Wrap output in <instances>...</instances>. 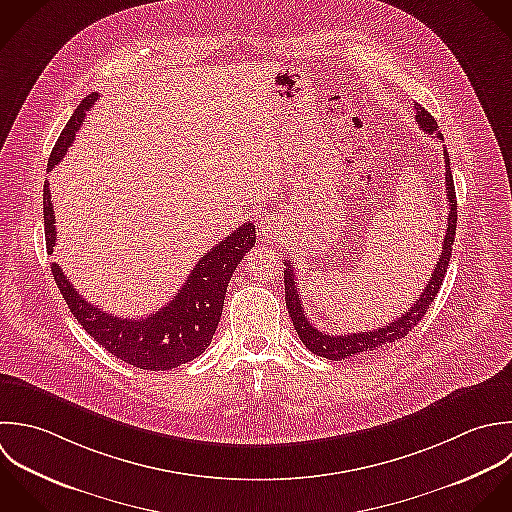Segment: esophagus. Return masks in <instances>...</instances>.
Here are the masks:
<instances>
[{
	"instance_id": "obj_1",
	"label": "esophagus",
	"mask_w": 512,
	"mask_h": 512,
	"mask_svg": "<svg viewBox=\"0 0 512 512\" xmlns=\"http://www.w3.org/2000/svg\"><path fill=\"white\" fill-rule=\"evenodd\" d=\"M277 229H279V223L275 221V217H263L259 221V235L265 239H273L277 235Z\"/></svg>"
}]
</instances>
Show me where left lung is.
Instances as JSON below:
<instances>
[{
  "instance_id": "8db88e82",
  "label": "left lung",
  "mask_w": 512,
  "mask_h": 512,
  "mask_svg": "<svg viewBox=\"0 0 512 512\" xmlns=\"http://www.w3.org/2000/svg\"><path fill=\"white\" fill-rule=\"evenodd\" d=\"M417 109V123L421 125V129L429 135H437V119L419 103H415ZM445 153V185H447V199H449V217H447V233L443 239V253L439 255V261L431 273V279L427 283V287L423 289V293L419 295V299L411 305V309L407 313H403L401 317H397L393 323L367 331V333H349V335H327L323 331H319L317 327H313V323L307 319L299 291H297V279L293 273V265L289 261H285L287 269H285V301H287V309L293 321V327L299 335V339L303 341V345L319 355L325 357L329 361H343L361 353H369L375 351L379 347H385L389 343H395L403 337L409 335V331L425 317L429 305L435 301L443 281H445V273L451 261V253H453V243H455V233H457V195H455V183H453V171H451V159H449V151L443 149Z\"/></svg>"
}]
</instances>
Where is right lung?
Returning a JSON list of instances; mask_svg holds the SVG:
<instances>
[{"label": "right lung", "instance_id": "obj_1", "mask_svg": "<svg viewBox=\"0 0 512 512\" xmlns=\"http://www.w3.org/2000/svg\"><path fill=\"white\" fill-rule=\"evenodd\" d=\"M97 97L93 91L77 105L49 155L47 171L63 159ZM43 225L47 253H53L55 215L49 181L43 183ZM253 245L255 225L243 223L197 261L183 287L163 309L141 319L115 317L85 301L57 263H51V273L73 317L103 349L137 369L169 371L193 361L209 347L221 319L231 275Z\"/></svg>", "mask_w": 512, "mask_h": 512}]
</instances>
